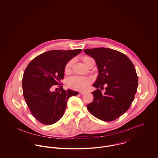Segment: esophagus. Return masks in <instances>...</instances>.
<instances>
[{
    "label": "esophagus",
    "mask_w": 158,
    "mask_h": 158,
    "mask_svg": "<svg viewBox=\"0 0 158 158\" xmlns=\"http://www.w3.org/2000/svg\"><path fill=\"white\" fill-rule=\"evenodd\" d=\"M86 93V92H85V91H81V92H80V94H82V95H83V94H85Z\"/></svg>",
    "instance_id": "obj_1"
}]
</instances>
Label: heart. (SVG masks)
I'll list each match as a JSON object with an SVG mask.
<instances>
[{"mask_svg":"<svg viewBox=\"0 0 158 158\" xmlns=\"http://www.w3.org/2000/svg\"><path fill=\"white\" fill-rule=\"evenodd\" d=\"M92 58L88 56H85L82 58V61L84 64L87 66L89 61ZM72 65V61L70 60L66 64L64 68V72L66 73H69L71 71V68ZM92 83V79L90 77H78L73 76L68 78L67 85L68 87L72 89L77 90H86L89 85Z\"/></svg>","mask_w":158,"mask_h":158,"instance_id":"1","label":"heart"}]
</instances>
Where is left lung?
Returning <instances> with one entry per match:
<instances>
[{
    "label": "left lung",
    "mask_w": 158,
    "mask_h": 158,
    "mask_svg": "<svg viewBox=\"0 0 158 158\" xmlns=\"http://www.w3.org/2000/svg\"><path fill=\"white\" fill-rule=\"evenodd\" d=\"M97 64L98 75L93 85V101L87 108L94 116L106 122L115 120L130 107L137 89L138 78L131 61L123 53L109 48L84 50ZM106 84V92L99 87Z\"/></svg>",
    "instance_id": "obj_1"
}]
</instances>
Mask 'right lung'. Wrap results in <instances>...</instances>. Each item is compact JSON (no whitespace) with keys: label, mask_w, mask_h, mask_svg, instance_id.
Listing matches in <instances>:
<instances>
[{"label":"right lung","mask_w":158,"mask_h":158,"mask_svg":"<svg viewBox=\"0 0 158 158\" xmlns=\"http://www.w3.org/2000/svg\"><path fill=\"white\" fill-rule=\"evenodd\" d=\"M81 49L54 50L35 57L25 69L23 90L25 102L33 116L44 125H52L64 115L69 97L78 92L63 86L52 91L53 85H60L64 76L66 64Z\"/></svg>","instance_id":"right-lung-1"}]
</instances>
